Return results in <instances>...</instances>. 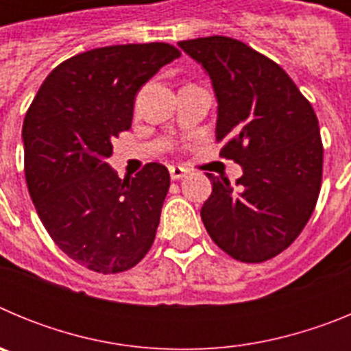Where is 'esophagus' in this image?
I'll return each mask as SVG.
<instances>
[{
	"instance_id": "34e87169",
	"label": "esophagus",
	"mask_w": 351,
	"mask_h": 351,
	"mask_svg": "<svg viewBox=\"0 0 351 351\" xmlns=\"http://www.w3.org/2000/svg\"><path fill=\"white\" fill-rule=\"evenodd\" d=\"M169 172H170V178H172V181H179V179H182L186 173H188V169H184V167H181V165H170Z\"/></svg>"
}]
</instances>
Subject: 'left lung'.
<instances>
[{
	"mask_svg": "<svg viewBox=\"0 0 351 351\" xmlns=\"http://www.w3.org/2000/svg\"><path fill=\"white\" fill-rule=\"evenodd\" d=\"M218 98L216 141L223 158L243 167L232 186L214 178L202 206L214 243L239 262L280 255L302 232L320 195L324 145L311 104L287 71L228 36L182 40Z\"/></svg>",
	"mask_w": 351,
	"mask_h": 351,
	"instance_id": "obj_1",
	"label": "left lung"
}]
</instances>
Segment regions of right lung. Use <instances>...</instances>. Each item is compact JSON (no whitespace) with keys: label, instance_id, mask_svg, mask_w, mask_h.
I'll return each instance as SVG.
<instances>
[{"label":"right lung","instance_id":"obj_1","mask_svg":"<svg viewBox=\"0 0 351 351\" xmlns=\"http://www.w3.org/2000/svg\"><path fill=\"white\" fill-rule=\"evenodd\" d=\"M181 52L170 43L93 49L43 80L23 125L27 190L58 247L89 271L117 274L151 250L170 188L161 163L119 179L107 158L132 126L138 89Z\"/></svg>","mask_w":351,"mask_h":351}]
</instances>
